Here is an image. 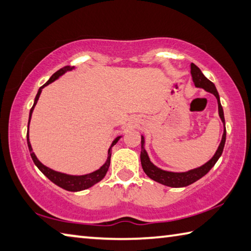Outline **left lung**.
I'll return each mask as SVG.
<instances>
[{
  "label": "left lung",
  "mask_w": 251,
  "mask_h": 251,
  "mask_svg": "<svg viewBox=\"0 0 251 251\" xmlns=\"http://www.w3.org/2000/svg\"><path fill=\"white\" fill-rule=\"evenodd\" d=\"M191 74H192V78L193 81H194V85L197 88H203L206 91L213 94L217 99V103H218V113L219 117H221L222 121L224 123V126H225V118H224V110L221 104V100H219V95L218 91L215 87L214 83L208 80L207 78L204 76V74L201 72V69L197 67L195 64H191ZM225 142H226V128L224 129V133H223V138L221 144L217 149L216 153H215L214 156L210 159L208 162H206L204 165L200 166V168L193 169L187 171V172H181V173H176V172H169V171H164L161 170L155 166L150 161V157H149L148 153L144 149V137L142 135L141 137V155H140V159H141V164H142V169L144 171L149 177L152 178L153 181H155L157 183L163 184V185L170 186V187H185L191 185L196 181H199L200 178H201L204 175L207 174L210 169L216 164V162L218 161L219 157H221L224 147H225Z\"/></svg>",
  "instance_id": "1"
}]
</instances>
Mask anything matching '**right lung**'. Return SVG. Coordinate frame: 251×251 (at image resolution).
Instances as JSON below:
<instances>
[{"label":"right lung","mask_w":251,"mask_h":251,"mask_svg":"<svg viewBox=\"0 0 251 251\" xmlns=\"http://www.w3.org/2000/svg\"><path fill=\"white\" fill-rule=\"evenodd\" d=\"M75 67H70V66H65V67L60 68L59 70H57V72L52 75V76L48 79V81L46 83H44V85L39 88L38 92L36 97H35V100H34V104L32 109H30L29 111V118H28V126H29V121H30V118H32V113H33V110L35 108V105L37 103V100L39 98V96H41V92L42 89L44 87H46L51 83L52 81H55L56 79H58L61 75H64L65 73L69 72V70H73ZM26 138H27V146H28V150L30 153V156H32V159L34 161L35 165L37 166L39 169V171L45 175V176L50 179V181L56 184L57 186H59L61 188H64L66 191H69V192H79V191H83V190H87V188L91 187L92 185H95L98 182H100L101 179H102L105 174H107L108 170H109V166H110V159H111V149L112 147L116 144L119 139L121 137H118L113 140V142L111 144V147L109 148L108 150V157H107V161H105V163L101 166L99 170L95 171V172L89 173V174H86V175H69V174H65V173H60V172H56V171L51 170L50 168H47V166L44 165L42 162H39V160L35 155V153L33 152V149L32 146H30V142H29V135H28V131H27V134H26Z\"/></svg>","instance_id":"right-lung-1"}]
</instances>
